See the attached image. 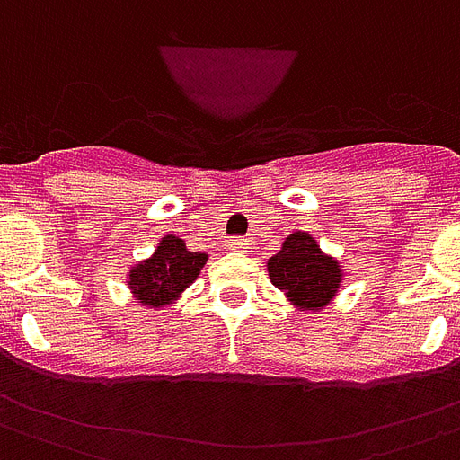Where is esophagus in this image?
<instances>
[{
	"label": "esophagus",
	"mask_w": 460,
	"mask_h": 460,
	"mask_svg": "<svg viewBox=\"0 0 460 460\" xmlns=\"http://www.w3.org/2000/svg\"><path fill=\"white\" fill-rule=\"evenodd\" d=\"M226 247L233 252H250V243L244 237H230V240H226Z\"/></svg>",
	"instance_id": "34e87169"
}]
</instances>
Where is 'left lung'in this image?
Returning a JSON list of instances; mask_svg holds the SVG:
<instances>
[{
    "mask_svg": "<svg viewBox=\"0 0 460 460\" xmlns=\"http://www.w3.org/2000/svg\"><path fill=\"white\" fill-rule=\"evenodd\" d=\"M267 271L284 299L306 314L326 308L345 279L343 264L333 254L323 252L314 234L301 230L291 233L281 243L279 252L267 260Z\"/></svg>",
    "mask_w": 460,
    "mask_h": 460,
    "instance_id": "left-lung-1",
    "label": "left lung"
}]
</instances>
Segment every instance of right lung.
Segmentation results:
<instances>
[{
  "mask_svg": "<svg viewBox=\"0 0 460 460\" xmlns=\"http://www.w3.org/2000/svg\"><path fill=\"white\" fill-rule=\"evenodd\" d=\"M208 262L206 252H190L176 234H164L146 260L127 271V289L139 306L159 311L181 299Z\"/></svg>",
  "mask_w": 460,
  "mask_h": 460,
  "instance_id": "add662e5",
  "label": "right lung"
}]
</instances>
